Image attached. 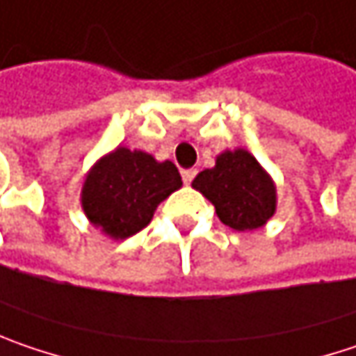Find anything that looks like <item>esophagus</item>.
<instances>
[{
  "label": "esophagus",
  "mask_w": 356,
  "mask_h": 356,
  "mask_svg": "<svg viewBox=\"0 0 356 356\" xmlns=\"http://www.w3.org/2000/svg\"><path fill=\"white\" fill-rule=\"evenodd\" d=\"M194 176H196V170H194V168L182 170V180H184V184H191L192 180H194Z\"/></svg>",
  "instance_id": "34e87169"
}]
</instances>
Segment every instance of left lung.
Masks as SVG:
<instances>
[{"label":"left lung","instance_id":"obj_1","mask_svg":"<svg viewBox=\"0 0 356 356\" xmlns=\"http://www.w3.org/2000/svg\"><path fill=\"white\" fill-rule=\"evenodd\" d=\"M192 188L207 196L220 222L235 231L259 229L275 213V184L243 147L216 156L215 168L202 170L192 180Z\"/></svg>","mask_w":356,"mask_h":356}]
</instances>
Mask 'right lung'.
<instances>
[{
  "instance_id": "obj_1",
  "label": "right lung",
  "mask_w": 356,
  "mask_h": 356,
  "mask_svg": "<svg viewBox=\"0 0 356 356\" xmlns=\"http://www.w3.org/2000/svg\"><path fill=\"white\" fill-rule=\"evenodd\" d=\"M180 186V172L170 160L117 147L89 170L81 202L90 225L111 239H127L147 227L158 204Z\"/></svg>"
}]
</instances>
